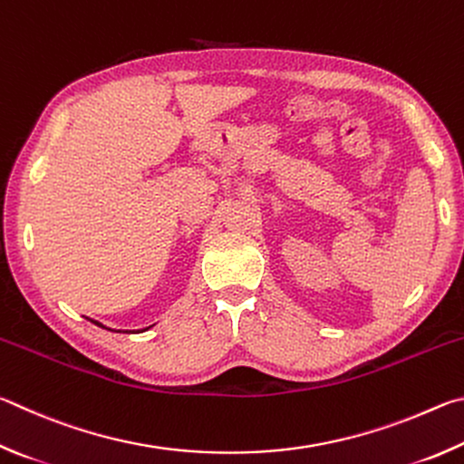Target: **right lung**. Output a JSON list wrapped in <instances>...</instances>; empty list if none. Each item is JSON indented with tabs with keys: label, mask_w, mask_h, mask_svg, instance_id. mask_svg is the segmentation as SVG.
I'll return each mask as SVG.
<instances>
[{
	"label": "right lung",
	"mask_w": 464,
	"mask_h": 464,
	"mask_svg": "<svg viewBox=\"0 0 464 464\" xmlns=\"http://www.w3.org/2000/svg\"><path fill=\"white\" fill-rule=\"evenodd\" d=\"M87 320H92V318H87ZM92 322L95 324V326H100V328H105L102 322H97V320H92ZM149 328H150V326H149ZM149 328H144V330H149ZM105 330H110V328H105ZM111 332H118V330H111ZM120 332H121V330H120Z\"/></svg>",
	"instance_id": "obj_1"
}]
</instances>
